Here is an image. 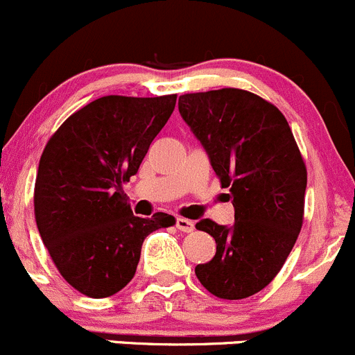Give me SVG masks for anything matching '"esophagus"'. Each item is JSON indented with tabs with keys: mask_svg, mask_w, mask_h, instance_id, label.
<instances>
[{
	"mask_svg": "<svg viewBox=\"0 0 355 355\" xmlns=\"http://www.w3.org/2000/svg\"><path fill=\"white\" fill-rule=\"evenodd\" d=\"M175 226H177V230L184 231V233H192L193 231V223L189 221V219H184V218H177V221H175Z\"/></svg>",
	"mask_w": 355,
	"mask_h": 355,
	"instance_id": "34e87169",
	"label": "esophagus"
}]
</instances>
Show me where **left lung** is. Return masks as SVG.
I'll return each mask as SVG.
<instances>
[{
  "mask_svg": "<svg viewBox=\"0 0 355 355\" xmlns=\"http://www.w3.org/2000/svg\"><path fill=\"white\" fill-rule=\"evenodd\" d=\"M178 110L206 149L234 207V223L200 219L216 255L197 279L223 300H243L270 284L303 226L306 166L277 107L238 88L187 93Z\"/></svg>",
  "mask_w": 355,
  "mask_h": 355,
  "instance_id": "1",
  "label": "left lung"
}]
</instances>
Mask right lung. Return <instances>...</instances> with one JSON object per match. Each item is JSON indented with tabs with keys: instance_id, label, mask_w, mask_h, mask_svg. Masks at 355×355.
<instances>
[{
	"instance_id": "add662e5",
	"label": "right lung",
	"mask_w": 355,
	"mask_h": 355,
	"mask_svg": "<svg viewBox=\"0 0 355 355\" xmlns=\"http://www.w3.org/2000/svg\"><path fill=\"white\" fill-rule=\"evenodd\" d=\"M177 95H109L74 112L40 156L33 206L40 238L66 282L89 297L119 293L136 274L144 238L175 218H137L122 184L137 173Z\"/></svg>"
}]
</instances>
